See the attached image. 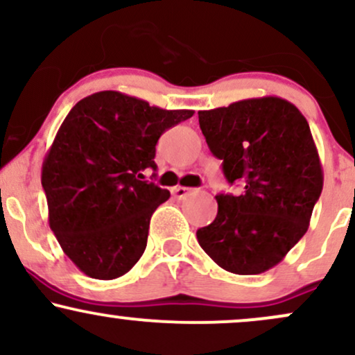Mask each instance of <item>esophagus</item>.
I'll return each instance as SVG.
<instances>
[{"instance_id":"obj_1","label":"esophagus","mask_w":355,"mask_h":355,"mask_svg":"<svg viewBox=\"0 0 355 355\" xmlns=\"http://www.w3.org/2000/svg\"><path fill=\"white\" fill-rule=\"evenodd\" d=\"M193 189H187V187H175V189H172V193L175 195V197L177 198H185V197H189L190 193H193Z\"/></svg>"}]
</instances>
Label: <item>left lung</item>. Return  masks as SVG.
<instances>
[{"label": "left lung", "mask_w": 355, "mask_h": 355, "mask_svg": "<svg viewBox=\"0 0 355 355\" xmlns=\"http://www.w3.org/2000/svg\"><path fill=\"white\" fill-rule=\"evenodd\" d=\"M207 145L242 195H217L218 214L197 230L217 266L239 275L262 274L304 237L324 172L307 120L279 96L235 101L198 112Z\"/></svg>", "instance_id": "left-lung-1"}]
</instances>
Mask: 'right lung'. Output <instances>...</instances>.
<instances>
[{"instance_id":"right-lung-1","label":"right lung","mask_w":355,"mask_h":355,"mask_svg":"<svg viewBox=\"0 0 355 355\" xmlns=\"http://www.w3.org/2000/svg\"><path fill=\"white\" fill-rule=\"evenodd\" d=\"M193 110H164L120 92L80 100L61 123L42 166L48 222L85 275L112 280L144 255L150 218L170 191L145 182L155 145Z\"/></svg>"}]
</instances>
